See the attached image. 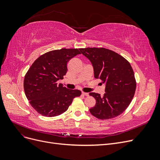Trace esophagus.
Segmentation results:
<instances>
[{
  "mask_svg": "<svg viewBox=\"0 0 160 160\" xmlns=\"http://www.w3.org/2000/svg\"><path fill=\"white\" fill-rule=\"evenodd\" d=\"M82 95H85V96H88L89 93H85V92H82Z\"/></svg>",
  "mask_w": 160,
  "mask_h": 160,
  "instance_id": "obj_1",
  "label": "esophagus"
}]
</instances>
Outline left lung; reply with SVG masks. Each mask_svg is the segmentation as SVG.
<instances>
[{
  "label": "left lung",
  "instance_id": "8db88e82",
  "mask_svg": "<svg viewBox=\"0 0 160 160\" xmlns=\"http://www.w3.org/2000/svg\"><path fill=\"white\" fill-rule=\"evenodd\" d=\"M79 50L91 62L95 78L105 85L103 96L89 93L96 100L90 113L102 120L118 117L128 108L136 89V80L129 62L118 53L103 47Z\"/></svg>",
  "mask_w": 160,
  "mask_h": 160
}]
</instances>
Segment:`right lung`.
Masks as SVG:
<instances>
[{
  "label": "right lung",
  "mask_w": 160,
  "mask_h": 160,
  "mask_svg": "<svg viewBox=\"0 0 160 160\" xmlns=\"http://www.w3.org/2000/svg\"><path fill=\"white\" fill-rule=\"evenodd\" d=\"M81 54L77 49L47 52L34 61L24 79V90L32 107L45 117H55L68 109L72 100L81 95L78 89H67L57 81L63 79L67 62Z\"/></svg>",
  "instance_id": "right-lung-1"
}]
</instances>
